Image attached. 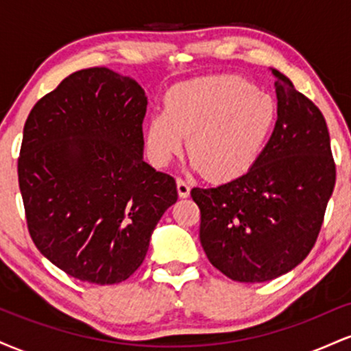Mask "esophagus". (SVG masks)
Returning <instances> with one entry per match:
<instances>
[{"mask_svg": "<svg viewBox=\"0 0 351 351\" xmlns=\"http://www.w3.org/2000/svg\"><path fill=\"white\" fill-rule=\"evenodd\" d=\"M176 189H178V196H180V198H188V196H189V189H191V186H189V183H188L186 180L176 178Z\"/></svg>", "mask_w": 351, "mask_h": 351, "instance_id": "34e87169", "label": "esophagus"}]
</instances>
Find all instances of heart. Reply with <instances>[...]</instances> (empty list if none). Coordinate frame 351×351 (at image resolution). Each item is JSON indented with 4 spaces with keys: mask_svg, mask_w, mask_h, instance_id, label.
Masks as SVG:
<instances>
[{
    "mask_svg": "<svg viewBox=\"0 0 351 351\" xmlns=\"http://www.w3.org/2000/svg\"><path fill=\"white\" fill-rule=\"evenodd\" d=\"M277 107L247 80L216 75L181 82L165 97L145 127V148L155 167H167L183 150L209 178L243 176L263 155L276 123Z\"/></svg>",
    "mask_w": 351,
    "mask_h": 351,
    "instance_id": "1",
    "label": "heart"
}]
</instances>
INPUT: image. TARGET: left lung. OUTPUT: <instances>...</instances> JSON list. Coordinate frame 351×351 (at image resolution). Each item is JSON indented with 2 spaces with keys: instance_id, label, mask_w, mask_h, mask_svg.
Wrapping results in <instances>:
<instances>
[{
  "instance_id": "8db88e82",
  "label": "left lung",
  "mask_w": 351,
  "mask_h": 351,
  "mask_svg": "<svg viewBox=\"0 0 351 351\" xmlns=\"http://www.w3.org/2000/svg\"><path fill=\"white\" fill-rule=\"evenodd\" d=\"M276 75L277 122L245 175L216 188H193L199 241L229 279L265 282L292 271L315 244L335 186L327 122L312 100Z\"/></svg>"
}]
</instances>
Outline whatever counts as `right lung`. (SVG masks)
<instances>
[{
	"instance_id": "right-lung-1",
	"label": "right lung",
	"mask_w": 351,
	"mask_h": 351,
	"mask_svg": "<svg viewBox=\"0 0 351 351\" xmlns=\"http://www.w3.org/2000/svg\"><path fill=\"white\" fill-rule=\"evenodd\" d=\"M147 95L107 67L71 74L33 107L18 158L27 229L60 271L127 280L178 199L175 178L143 162Z\"/></svg>"
}]
</instances>
